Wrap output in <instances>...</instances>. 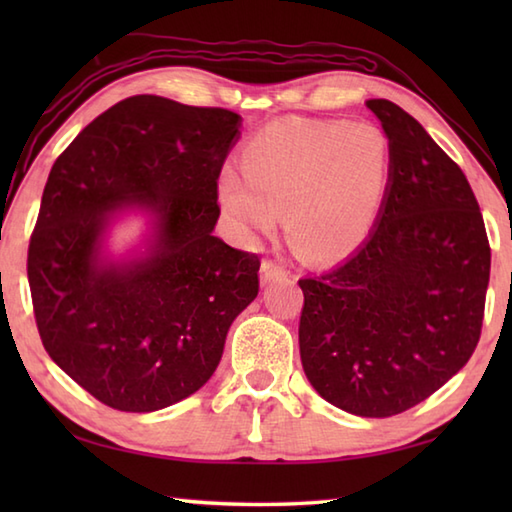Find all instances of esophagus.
Listing matches in <instances>:
<instances>
[{
  "instance_id": "obj_1",
  "label": "esophagus",
  "mask_w": 512,
  "mask_h": 512,
  "mask_svg": "<svg viewBox=\"0 0 512 512\" xmlns=\"http://www.w3.org/2000/svg\"><path fill=\"white\" fill-rule=\"evenodd\" d=\"M288 275L286 266L281 262H273V259H264L262 262V270H259V279H262V284H270V281H277V279H284Z\"/></svg>"
}]
</instances>
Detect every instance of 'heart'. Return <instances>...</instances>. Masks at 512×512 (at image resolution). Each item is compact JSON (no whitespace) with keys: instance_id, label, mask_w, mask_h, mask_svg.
I'll list each match as a JSON object with an SVG mask.
<instances>
[{"instance_id":"b5f03b06","label":"heart","mask_w":512,"mask_h":512,"mask_svg":"<svg viewBox=\"0 0 512 512\" xmlns=\"http://www.w3.org/2000/svg\"><path fill=\"white\" fill-rule=\"evenodd\" d=\"M217 198L239 231H270L284 213L288 242L308 262H336L365 242L391 182V140L374 123L281 118L242 149Z\"/></svg>"}]
</instances>
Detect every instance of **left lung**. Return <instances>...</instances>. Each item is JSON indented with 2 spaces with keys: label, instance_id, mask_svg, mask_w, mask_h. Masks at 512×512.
Masks as SVG:
<instances>
[{
  "label": "left lung",
  "instance_id": "8db88e82",
  "mask_svg": "<svg viewBox=\"0 0 512 512\" xmlns=\"http://www.w3.org/2000/svg\"><path fill=\"white\" fill-rule=\"evenodd\" d=\"M391 140L372 233L323 275L299 279L301 365L347 413L389 418L469 363L482 334L491 246L469 180L416 118L365 103Z\"/></svg>",
  "mask_w": 512,
  "mask_h": 512
}]
</instances>
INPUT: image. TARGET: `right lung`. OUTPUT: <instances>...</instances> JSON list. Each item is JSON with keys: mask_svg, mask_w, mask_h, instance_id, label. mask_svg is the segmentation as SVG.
<instances>
[{"mask_svg": "<svg viewBox=\"0 0 512 512\" xmlns=\"http://www.w3.org/2000/svg\"><path fill=\"white\" fill-rule=\"evenodd\" d=\"M242 116L154 94L116 103L52 165L28 246L41 343L103 405L147 413L195 394L235 317L259 292V257L213 228L217 178ZM150 215L148 246L112 260L118 214Z\"/></svg>", "mask_w": 512, "mask_h": 512, "instance_id": "1", "label": "right lung"}]
</instances>
